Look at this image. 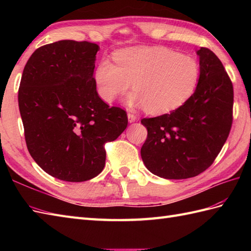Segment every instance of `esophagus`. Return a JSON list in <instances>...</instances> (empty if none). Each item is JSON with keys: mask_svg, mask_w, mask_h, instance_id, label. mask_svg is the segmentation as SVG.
<instances>
[{"mask_svg": "<svg viewBox=\"0 0 251 251\" xmlns=\"http://www.w3.org/2000/svg\"><path fill=\"white\" fill-rule=\"evenodd\" d=\"M127 117H128V122H129V123H132V122H135V121L137 120L136 115L132 114V113H128V114H127Z\"/></svg>", "mask_w": 251, "mask_h": 251, "instance_id": "1", "label": "esophagus"}]
</instances>
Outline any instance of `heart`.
Masks as SVG:
<instances>
[{
	"label": "heart",
	"instance_id": "heart-1",
	"mask_svg": "<svg viewBox=\"0 0 251 251\" xmlns=\"http://www.w3.org/2000/svg\"><path fill=\"white\" fill-rule=\"evenodd\" d=\"M116 65L103 59L95 71L97 90L111 103L126 94L132 83L127 103L141 106L151 114H164L180 108L194 94L200 67L189 56L167 47H135L117 51Z\"/></svg>",
	"mask_w": 251,
	"mask_h": 251
}]
</instances>
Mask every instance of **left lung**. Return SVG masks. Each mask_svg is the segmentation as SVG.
Instances as JSON below:
<instances>
[{
  "instance_id": "left-lung-1",
  "label": "left lung",
  "mask_w": 251,
  "mask_h": 251,
  "mask_svg": "<svg viewBox=\"0 0 251 251\" xmlns=\"http://www.w3.org/2000/svg\"><path fill=\"white\" fill-rule=\"evenodd\" d=\"M200 57V79L180 108L142 119L148 137L141 148L146 167L165 179L195 177L214 163L230 134L233 85L222 62L206 47Z\"/></svg>"
}]
</instances>
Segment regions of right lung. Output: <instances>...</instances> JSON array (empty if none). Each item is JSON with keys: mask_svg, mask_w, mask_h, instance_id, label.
I'll use <instances>...</instances> for the list:
<instances>
[{"mask_svg": "<svg viewBox=\"0 0 251 251\" xmlns=\"http://www.w3.org/2000/svg\"><path fill=\"white\" fill-rule=\"evenodd\" d=\"M99 46L62 40L37 49L25 66L18 90L26 148L45 173L69 182L98 176L104 145L128 124L126 112L106 104L96 89Z\"/></svg>", "mask_w": 251, "mask_h": 251, "instance_id": "right-lung-1", "label": "right lung"}]
</instances>
